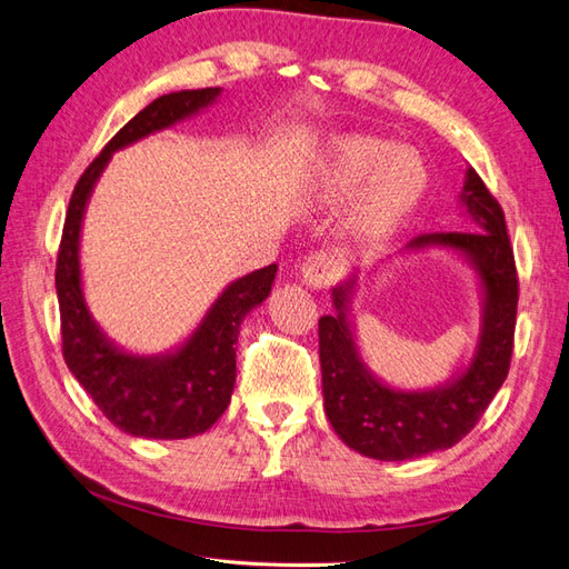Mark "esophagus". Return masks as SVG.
Segmentation results:
<instances>
[{
  "mask_svg": "<svg viewBox=\"0 0 569 569\" xmlns=\"http://www.w3.org/2000/svg\"><path fill=\"white\" fill-rule=\"evenodd\" d=\"M337 261H333L331 254L327 252H315L302 259L300 264V273H302V283L310 288H329L333 281H337Z\"/></svg>",
  "mask_w": 569,
  "mask_h": 569,
  "instance_id": "obj_1",
  "label": "esophagus"
}]
</instances>
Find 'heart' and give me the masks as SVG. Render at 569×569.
<instances>
[{
	"mask_svg": "<svg viewBox=\"0 0 569 569\" xmlns=\"http://www.w3.org/2000/svg\"><path fill=\"white\" fill-rule=\"evenodd\" d=\"M420 160L397 143L358 137L339 143L317 168L308 187L315 209H339L356 196L346 232L358 244H375L395 232L426 194Z\"/></svg>",
	"mask_w": 569,
	"mask_h": 569,
	"instance_id": "1",
	"label": "heart"
}]
</instances>
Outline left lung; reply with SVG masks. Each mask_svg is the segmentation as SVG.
Wrapping results in <instances>:
<instances>
[{"label":"left lung","mask_w":569,"mask_h":569,"mask_svg":"<svg viewBox=\"0 0 569 569\" xmlns=\"http://www.w3.org/2000/svg\"><path fill=\"white\" fill-rule=\"evenodd\" d=\"M471 228L426 232L401 254L445 250L459 254L478 279L480 333L469 366L430 389H399L380 380L356 341L353 296L358 269L331 288L333 315L319 319V362L329 423L343 445L380 461H406L455 447L473 430L502 387L512 358L519 283L505 213L473 168H466L459 194ZM377 271L370 269L368 276Z\"/></svg>","instance_id":"1"}]
</instances>
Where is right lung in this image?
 Here are the masks:
<instances>
[{"label":"right lung","instance_id":"right-lung-1","mask_svg":"<svg viewBox=\"0 0 569 569\" xmlns=\"http://www.w3.org/2000/svg\"><path fill=\"white\" fill-rule=\"evenodd\" d=\"M221 91H174L156 98L134 114L77 182L57 254L54 286L67 368L114 428L146 440H184L207 432L223 416L236 387L240 325L247 312L269 298L279 267L269 264L228 283L197 329L170 351L156 356L132 353L100 329L86 305L81 281L83 216L96 182L114 151L194 118L213 106Z\"/></svg>","mask_w":569,"mask_h":569}]
</instances>
